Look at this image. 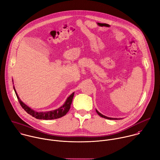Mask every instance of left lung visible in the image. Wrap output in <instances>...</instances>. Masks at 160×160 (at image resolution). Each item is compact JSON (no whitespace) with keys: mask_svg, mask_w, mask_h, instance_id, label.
<instances>
[{"mask_svg":"<svg viewBox=\"0 0 160 160\" xmlns=\"http://www.w3.org/2000/svg\"><path fill=\"white\" fill-rule=\"evenodd\" d=\"M96 111L97 113L98 114V115H99L100 117H102V118H106V119H108V120H121V119H123V118H111V117H106V116H104V115H102V114H101V112H99L97 109H96Z\"/></svg>","mask_w":160,"mask_h":160,"instance_id":"1","label":"left lung"}]
</instances>
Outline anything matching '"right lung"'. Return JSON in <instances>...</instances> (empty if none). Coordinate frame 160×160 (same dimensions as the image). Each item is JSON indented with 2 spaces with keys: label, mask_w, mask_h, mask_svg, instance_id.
<instances>
[{
  "label": "right lung",
  "mask_w": 160,
  "mask_h": 160,
  "mask_svg": "<svg viewBox=\"0 0 160 160\" xmlns=\"http://www.w3.org/2000/svg\"><path fill=\"white\" fill-rule=\"evenodd\" d=\"M13 82V80H12ZM13 83V82H12ZM14 92L16 93V95L17 96V98L19 101V102L20 103L21 106L22 108H23L28 114H30V115H32L33 117H35L37 119H40V120H53V119H57L63 116H64L69 111L73 98L74 96L75 92H73L69 97H68L64 103L59 108H58L56 109L52 110V111H36L32 109H31L29 106H28L27 104H25L23 102H22L19 98L16 90L15 89L14 85L13 87Z\"/></svg>",
  "instance_id": "right-lung-1"
}]
</instances>
